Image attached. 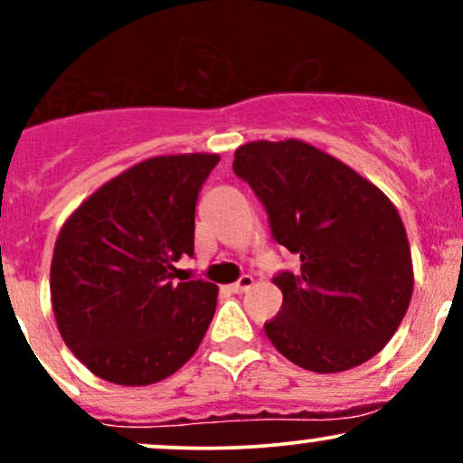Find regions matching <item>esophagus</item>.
<instances>
[{"instance_id": "34e87169", "label": "esophagus", "mask_w": 463, "mask_h": 463, "mask_svg": "<svg viewBox=\"0 0 463 463\" xmlns=\"http://www.w3.org/2000/svg\"><path fill=\"white\" fill-rule=\"evenodd\" d=\"M254 285V279L250 274H243L241 279L237 280V283L231 285V291H235V294H243V291H248L250 287Z\"/></svg>"}]
</instances>
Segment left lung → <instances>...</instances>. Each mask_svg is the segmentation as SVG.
<instances>
[{
    "instance_id": "left-lung-1",
    "label": "left lung",
    "mask_w": 463,
    "mask_h": 463,
    "mask_svg": "<svg viewBox=\"0 0 463 463\" xmlns=\"http://www.w3.org/2000/svg\"><path fill=\"white\" fill-rule=\"evenodd\" d=\"M276 243L300 257L279 272L283 307L265 335L300 368L344 372L374 357L405 317L411 252L396 206L331 154L298 139L252 141L235 152Z\"/></svg>"
}]
</instances>
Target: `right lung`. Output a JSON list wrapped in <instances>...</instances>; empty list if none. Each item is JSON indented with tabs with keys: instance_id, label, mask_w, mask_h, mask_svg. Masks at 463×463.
Instances as JSON below:
<instances>
[{
	"instance_id": "obj_1",
	"label": "right lung",
	"mask_w": 463,
	"mask_h": 463,
	"mask_svg": "<svg viewBox=\"0 0 463 463\" xmlns=\"http://www.w3.org/2000/svg\"><path fill=\"white\" fill-rule=\"evenodd\" d=\"M217 163V154L147 158L102 184L61 228L52 309L67 348L99 379L158 383L198 350L217 287L178 283L176 263L194 257L195 204Z\"/></svg>"
}]
</instances>
